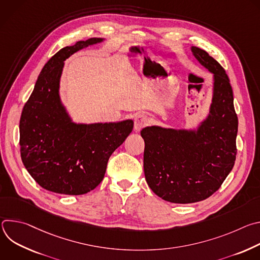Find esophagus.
<instances>
[{"instance_id":"esophagus-1","label":"esophagus","mask_w":260,"mask_h":260,"mask_svg":"<svg viewBox=\"0 0 260 260\" xmlns=\"http://www.w3.org/2000/svg\"><path fill=\"white\" fill-rule=\"evenodd\" d=\"M150 122V118L148 117L146 114L140 113L135 117V129L140 131L143 127L147 126Z\"/></svg>"}]
</instances>
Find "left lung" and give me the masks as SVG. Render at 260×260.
I'll return each instance as SVG.
<instances>
[{"label":"left lung","instance_id":"left-lung-1","mask_svg":"<svg viewBox=\"0 0 260 260\" xmlns=\"http://www.w3.org/2000/svg\"><path fill=\"white\" fill-rule=\"evenodd\" d=\"M191 50L214 74L210 116L197 134L158 126L141 131L146 181L156 196L176 204L211 197L233 170L237 156L238 116L225 70L207 51L194 46Z\"/></svg>","mask_w":260,"mask_h":260}]
</instances>
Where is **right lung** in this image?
I'll return each instance as SVG.
<instances>
[{"instance_id": "1", "label": "right lung", "mask_w": 260, "mask_h": 260, "mask_svg": "<svg viewBox=\"0 0 260 260\" xmlns=\"http://www.w3.org/2000/svg\"><path fill=\"white\" fill-rule=\"evenodd\" d=\"M100 38L79 41L56 52L44 66L23 106L19 121L22 162L41 187L70 196L94 189L104 179L108 160L134 127L117 123L71 122L58 95L63 60Z\"/></svg>"}]
</instances>
